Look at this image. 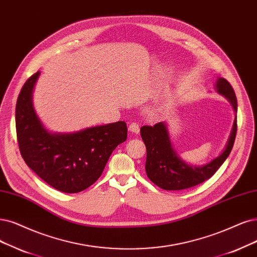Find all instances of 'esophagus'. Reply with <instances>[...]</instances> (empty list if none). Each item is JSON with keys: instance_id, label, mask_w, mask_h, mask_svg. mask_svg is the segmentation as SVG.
<instances>
[{"instance_id": "34e87169", "label": "esophagus", "mask_w": 257, "mask_h": 257, "mask_svg": "<svg viewBox=\"0 0 257 257\" xmlns=\"http://www.w3.org/2000/svg\"><path fill=\"white\" fill-rule=\"evenodd\" d=\"M128 129H129L130 132H132V134H139V132H140V125L138 122L132 121L129 125Z\"/></svg>"}]
</instances>
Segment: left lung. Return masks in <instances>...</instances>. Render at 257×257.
Masks as SVG:
<instances>
[{"label": "left lung", "instance_id": "left-lung-1", "mask_svg": "<svg viewBox=\"0 0 257 257\" xmlns=\"http://www.w3.org/2000/svg\"><path fill=\"white\" fill-rule=\"evenodd\" d=\"M217 92L223 95L237 112V98L231 83L219 78L216 83ZM237 132V119L234 120L231 136L223 153L203 166H192L180 159L173 149L164 122L155 126H143L141 137L147 150L146 174L151 182L166 191H181L200 184L210 179L218 170L233 148Z\"/></svg>", "mask_w": 257, "mask_h": 257}]
</instances>
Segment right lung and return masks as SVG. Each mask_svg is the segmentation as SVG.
Here are the masks:
<instances>
[{
  "label": "right lung",
  "mask_w": 257,
  "mask_h": 257,
  "mask_svg": "<svg viewBox=\"0 0 257 257\" xmlns=\"http://www.w3.org/2000/svg\"><path fill=\"white\" fill-rule=\"evenodd\" d=\"M39 74L35 73L25 81L17 99L19 149L27 166L44 182L62 193L82 192L96 182L113 150L127 140V125L116 121L75 134H50L32 102Z\"/></svg>",
  "instance_id": "right-lung-1"
}]
</instances>
